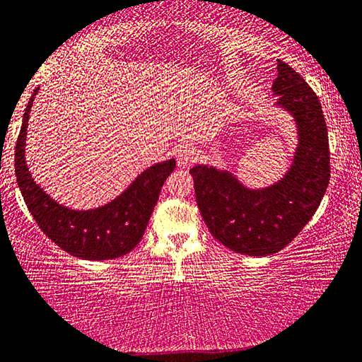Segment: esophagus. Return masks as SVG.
<instances>
[{"instance_id":"esophagus-1","label":"esophagus","mask_w":362,"mask_h":362,"mask_svg":"<svg viewBox=\"0 0 362 362\" xmlns=\"http://www.w3.org/2000/svg\"><path fill=\"white\" fill-rule=\"evenodd\" d=\"M197 160V150L190 145H182L177 150V163L180 168H190V165Z\"/></svg>"}]
</instances>
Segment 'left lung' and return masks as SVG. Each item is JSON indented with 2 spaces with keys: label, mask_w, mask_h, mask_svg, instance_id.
<instances>
[{
  "label": "left lung",
  "mask_w": 362,
  "mask_h": 362,
  "mask_svg": "<svg viewBox=\"0 0 362 362\" xmlns=\"http://www.w3.org/2000/svg\"><path fill=\"white\" fill-rule=\"evenodd\" d=\"M277 106L293 116L298 130L293 164L284 179L251 190L228 170L190 169L212 237L240 255L267 256L285 248L314 216L330 180L329 136L317 95L286 62L277 61Z\"/></svg>",
  "instance_id": "1"
}]
</instances>
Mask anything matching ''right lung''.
<instances>
[{
    "mask_svg": "<svg viewBox=\"0 0 362 362\" xmlns=\"http://www.w3.org/2000/svg\"><path fill=\"white\" fill-rule=\"evenodd\" d=\"M38 88L33 91L25 107L19 139L14 153L17 183L28 211L42 228L66 253L90 261L114 259L130 253L140 243L148 221L158 203L164 180L175 168L168 159L143 170L116 199L101 208L76 211L56 203L32 179L25 164V136L28 114Z\"/></svg>",
    "mask_w": 362,
    "mask_h": 362,
    "instance_id": "right-lung-1",
    "label": "right lung"
}]
</instances>
